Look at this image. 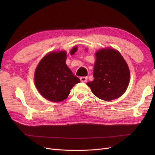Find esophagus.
<instances>
[{
    "mask_svg": "<svg viewBox=\"0 0 155 155\" xmlns=\"http://www.w3.org/2000/svg\"><path fill=\"white\" fill-rule=\"evenodd\" d=\"M87 79H88V78H87V77L83 76V77H81V78H80V80H81V82H84V83L87 82Z\"/></svg>",
    "mask_w": 155,
    "mask_h": 155,
    "instance_id": "esophagus-1",
    "label": "esophagus"
}]
</instances>
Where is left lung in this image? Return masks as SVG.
I'll use <instances>...</instances> for the list:
<instances>
[{
    "label": "left lung",
    "instance_id": "obj_1",
    "mask_svg": "<svg viewBox=\"0 0 155 155\" xmlns=\"http://www.w3.org/2000/svg\"><path fill=\"white\" fill-rule=\"evenodd\" d=\"M94 80L87 83L92 93L105 101L121 96L128 87L130 72L128 65L119 51L107 48L96 54Z\"/></svg>",
    "mask_w": 155,
    "mask_h": 155
}]
</instances>
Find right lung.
Wrapping results in <instances>:
<instances>
[{"label": "right lung", "mask_w": 155, "mask_h": 155, "mask_svg": "<svg viewBox=\"0 0 155 155\" xmlns=\"http://www.w3.org/2000/svg\"><path fill=\"white\" fill-rule=\"evenodd\" d=\"M77 50L75 46L70 54H74ZM66 59V51H53L41 59L35 70V86L41 94L50 101L59 102L66 99L72 88L80 82L67 67Z\"/></svg>", "instance_id": "obj_1"}]
</instances>
